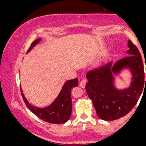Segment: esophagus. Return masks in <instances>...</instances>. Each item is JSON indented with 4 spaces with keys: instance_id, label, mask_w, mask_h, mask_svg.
<instances>
[{
    "instance_id": "34e87169",
    "label": "esophagus",
    "mask_w": 146,
    "mask_h": 146,
    "mask_svg": "<svg viewBox=\"0 0 146 146\" xmlns=\"http://www.w3.org/2000/svg\"><path fill=\"white\" fill-rule=\"evenodd\" d=\"M86 80H82V81L80 82V86L81 87V88H84L85 87V85H86Z\"/></svg>"
}]
</instances>
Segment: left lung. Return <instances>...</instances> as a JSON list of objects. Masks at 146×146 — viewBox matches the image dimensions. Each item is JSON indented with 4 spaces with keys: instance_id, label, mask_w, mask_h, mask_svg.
Here are the masks:
<instances>
[{
    "instance_id": "left-lung-1",
    "label": "left lung",
    "mask_w": 146,
    "mask_h": 146,
    "mask_svg": "<svg viewBox=\"0 0 146 146\" xmlns=\"http://www.w3.org/2000/svg\"><path fill=\"white\" fill-rule=\"evenodd\" d=\"M128 46L125 53L128 56L115 63L108 62L86 73L87 95L102 120L113 121L127 115L136 105L146 84L139 51L130 40ZM125 70L130 72V84L126 88H117L114 76Z\"/></svg>"
}]
</instances>
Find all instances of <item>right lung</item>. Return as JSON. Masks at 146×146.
I'll list each match as a JSON object with an SVG mask.
<instances>
[{"mask_svg":"<svg viewBox=\"0 0 146 146\" xmlns=\"http://www.w3.org/2000/svg\"><path fill=\"white\" fill-rule=\"evenodd\" d=\"M41 40V38H40L33 42L27 53H29L36 44H39ZM78 86V80L77 78L66 81L54 101L50 105L42 108L35 106L31 104L25 98L22 88H21V90L25 104L38 118L48 123L60 124V123H66L71 117L72 112L71 89L73 87Z\"/></svg>","mask_w":146,"mask_h":146,"instance_id":"add662e5","label":"right lung"}]
</instances>
